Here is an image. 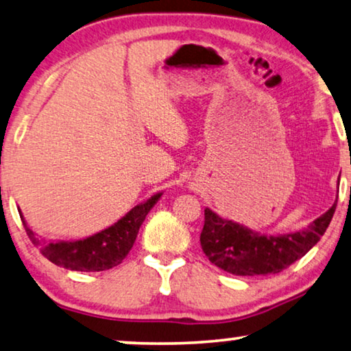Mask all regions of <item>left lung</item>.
Segmentation results:
<instances>
[{
    "instance_id": "obj_1",
    "label": "left lung",
    "mask_w": 351,
    "mask_h": 351,
    "mask_svg": "<svg viewBox=\"0 0 351 351\" xmlns=\"http://www.w3.org/2000/svg\"><path fill=\"white\" fill-rule=\"evenodd\" d=\"M337 202L302 232L265 237L205 209L200 234L203 252L213 265L234 276H269L289 268L309 252L331 222Z\"/></svg>"
}]
</instances>
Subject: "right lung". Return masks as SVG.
<instances>
[{"label":"right lung","mask_w":351,"mask_h":351,"mask_svg":"<svg viewBox=\"0 0 351 351\" xmlns=\"http://www.w3.org/2000/svg\"><path fill=\"white\" fill-rule=\"evenodd\" d=\"M160 195L162 193H156L142 205L130 209L114 226L102 230L101 233L93 234L90 238L80 239V241H40L39 238H36L33 230L26 226L23 216L20 217H22L23 227L31 243L51 263L72 271H106L118 266L125 258V255L132 249L138 228L143 223L146 214L158 203Z\"/></svg>","instance_id":"right-lung-1"}]
</instances>
